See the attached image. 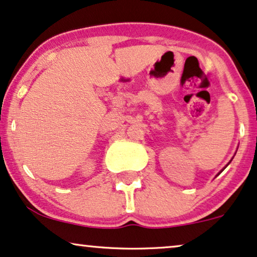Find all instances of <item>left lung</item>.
<instances>
[{"label":"left lung","instance_id":"1","mask_svg":"<svg viewBox=\"0 0 257 257\" xmlns=\"http://www.w3.org/2000/svg\"><path fill=\"white\" fill-rule=\"evenodd\" d=\"M229 163H230V162H229ZM229 163H228V164H229ZM228 164H227V166H228ZM227 166H225V167H224V168H223V169H222V170H221V172H220V173H218V174H221L222 172H223V170H224L225 168H227ZM218 174H217V175H218Z\"/></svg>","mask_w":257,"mask_h":257}]
</instances>
